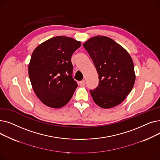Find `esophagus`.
<instances>
[{
	"label": "esophagus",
	"instance_id": "1",
	"mask_svg": "<svg viewBox=\"0 0 160 160\" xmlns=\"http://www.w3.org/2000/svg\"><path fill=\"white\" fill-rule=\"evenodd\" d=\"M79 83H80V86H85L86 85V80H82L79 82Z\"/></svg>",
	"mask_w": 160,
	"mask_h": 160
}]
</instances>
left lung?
I'll return each instance as SVG.
<instances>
[{
  "instance_id": "1",
  "label": "left lung",
  "mask_w": 160,
  "mask_h": 160,
  "mask_svg": "<svg viewBox=\"0 0 160 160\" xmlns=\"http://www.w3.org/2000/svg\"><path fill=\"white\" fill-rule=\"evenodd\" d=\"M96 67L98 86L90 90L94 102L102 108L121 104L132 91L136 80L132 59L111 38L95 36L83 44Z\"/></svg>"
}]
</instances>
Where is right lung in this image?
I'll return each instance as SVG.
<instances>
[{
  "label": "right lung",
  "instance_id": "right-lung-1",
  "mask_svg": "<svg viewBox=\"0 0 160 160\" xmlns=\"http://www.w3.org/2000/svg\"><path fill=\"white\" fill-rule=\"evenodd\" d=\"M80 46L72 38L56 36L33 50L28 75L36 95L45 105L60 108L72 98L78 84L72 77L71 56Z\"/></svg>",
  "mask_w": 160,
  "mask_h": 160
}]
</instances>
